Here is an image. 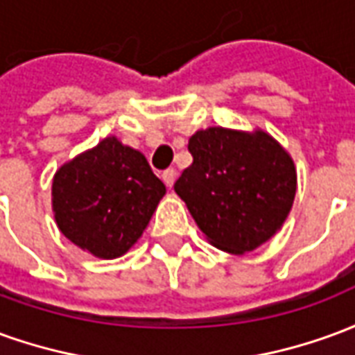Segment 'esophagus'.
<instances>
[{"label":"esophagus","instance_id":"obj_1","mask_svg":"<svg viewBox=\"0 0 355 355\" xmlns=\"http://www.w3.org/2000/svg\"><path fill=\"white\" fill-rule=\"evenodd\" d=\"M162 178H163V182H165V184L171 188V186L175 184V178H177V171H175V169H165V171H163Z\"/></svg>","mask_w":355,"mask_h":355}]
</instances>
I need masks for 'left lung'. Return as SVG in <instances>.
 <instances>
[{
  "mask_svg": "<svg viewBox=\"0 0 355 355\" xmlns=\"http://www.w3.org/2000/svg\"><path fill=\"white\" fill-rule=\"evenodd\" d=\"M193 162L175 182L200 230L228 253H247L282 228L297 192L289 154L270 135L209 127L188 142Z\"/></svg>",
  "mask_w": 355,
  "mask_h": 355,
  "instance_id": "obj_1",
  "label": "left lung"
}]
</instances>
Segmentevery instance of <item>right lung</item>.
<instances>
[{
	"mask_svg": "<svg viewBox=\"0 0 355 355\" xmlns=\"http://www.w3.org/2000/svg\"><path fill=\"white\" fill-rule=\"evenodd\" d=\"M163 193L146 157L108 137L57 171L53 211L66 238L108 261L142 236Z\"/></svg>",
	"mask_w": 355,
	"mask_h": 355,
	"instance_id": "right-lung-1",
	"label": "right lung"
}]
</instances>
